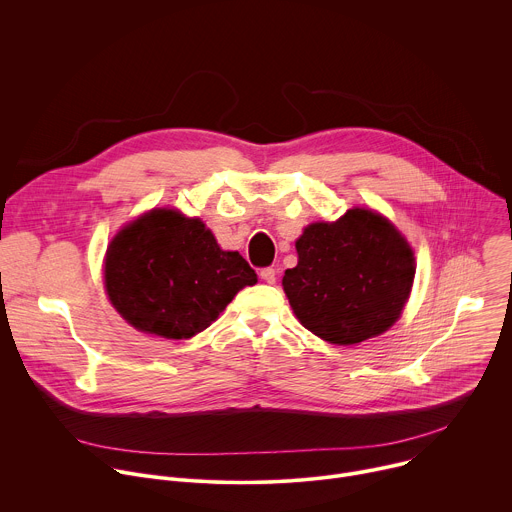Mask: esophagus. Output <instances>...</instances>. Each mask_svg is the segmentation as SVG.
Here are the masks:
<instances>
[{"mask_svg": "<svg viewBox=\"0 0 512 512\" xmlns=\"http://www.w3.org/2000/svg\"><path fill=\"white\" fill-rule=\"evenodd\" d=\"M259 277H261L265 283H275V279H277V271H275L273 267H265V269H261V271H259Z\"/></svg>", "mask_w": 512, "mask_h": 512, "instance_id": "obj_1", "label": "esophagus"}]
</instances>
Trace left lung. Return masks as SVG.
<instances>
[{"mask_svg": "<svg viewBox=\"0 0 512 512\" xmlns=\"http://www.w3.org/2000/svg\"><path fill=\"white\" fill-rule=\"evenodd\" d=\"M298 265L283 291L304 328L338 346L387 332L401 316L415 277L413 249L371 208L334 223H312L296 241Z\"/></svg>", "mask_w": 512, "mask_h": 512, "instance_id": "1", "label": "left lung"}]
</instances>
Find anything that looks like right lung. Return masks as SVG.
Wrapping results in <instances>:
<instances>
[{"label": "right lung", "instance_id": "obj_1", "mask_svg": "<svg viewBox=\"0 0 512 512\" xmlns=\"http://www.w3.org/2000/svg\"><path fill=\"white\" fill-rule=\"evenodd\" d=\"M113 308L137 330L170 340L208 328L257 273L223 251L200 218L154 208L125 225L105 255Z\"/></svg>", "mask_w": 512, "mask_h": 512}]
</instances>
